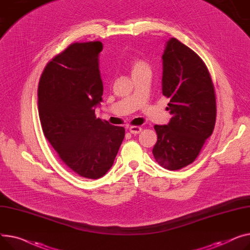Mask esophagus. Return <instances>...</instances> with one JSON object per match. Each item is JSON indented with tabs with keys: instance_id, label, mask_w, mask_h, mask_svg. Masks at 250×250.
Returning <instances> with one entry per match:
<instances>
[{
	"instance_id": "esophagus-1",
	"label": "esophagus",
	"mask_w": 250,
	"mask_h": 250,
	"mask_svg": "<svg viewBox=\"0 0 250 250\" xmlns=\"http://www.w3.org/2000/svg\"><path fill=\"white\" fill-rule=\"evenodd\" d=\"M141 130H142V128L140 126H130L129 127V131L132 134H138V133H140Z\"/></svg>"
}]
</instances>
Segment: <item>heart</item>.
<instances>
[{
	"mask_svg": "<svg viewBox=\"0 0 250 250\" xmlns=\"http://www.w3.org/2000/svg\"><path fill=\"white\" fill-rule=\"evenodd\" d=\"M130 65H131V70H132V75H135V73H138L142 70L145 69H149V64L146 62L144 58L140 56H133L130 61Z\"/></svg>",
	"mask_w": 250,
	"mask_h": 250,
	"instance_id": "b5f03b06",
	"label": "heart"
}]
</instances>
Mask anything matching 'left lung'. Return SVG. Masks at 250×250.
Segmentation results:
<instances>
[{
    "instance_id": "1",
    "label": "left lung",
    "mask_w": 250,
    "mask_h": 250,
    "mask_svg": "<svg viewBox=\"0 0 250 250\" xmlns=\"http://www.w3.org/2000/svg\"><path fill=\"white\" fill-rule=\"evenodd\" d=\"M163 95L169 98L167 125H155L152 149L157 164L181 169L198 157L216 122V96L210 72L202 58L177 38L163 54Z\"/></svg>"
}]
</instances>
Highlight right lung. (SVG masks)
<instances>
[{
    "label": "right lung",
    "instance_id": "1",
    "mask_svg": "<svg viewBox=\"0 0 250 250\" xmlns=\"http://www.w3.org/2000/svg\"><path fill=\"white\" fill-rule=\"evenodd\" d=\"M100 41L72 43L44 68L38 84V113L44 136L62 163L85 179L111 168L125 129L97 118L103 82Z\"/></svg>",
    "mask_w": 250,
    "mask_h": 250
}]
</instances>
